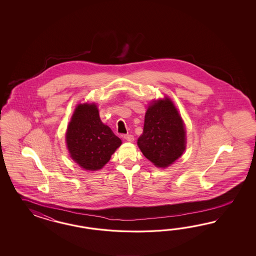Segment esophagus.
Listing matches in <instances>:
<instances>
[{
	"label": "esophagus",
	"instance_id": "34e87169",
	"mask_svg": "<svg viewBox=\"0 0 256 256\" xmlns=\"http://www.w3.org/2000/svg\"><path fill=\"white\" fill-rule=\"evenodd\" d=\"M124 140H126L128 142H133L134 140V136L132 134H124Z\"/></svg>",
	"mask_w": 256,
	"mask_h": 256
}]
</instances>
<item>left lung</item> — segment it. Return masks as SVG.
I'll list each match as a JSON object with an SVG mask.
<instances>
[{"label": "left lung", "mask_w": 256, "mask_h": 256, "mask_svg": "<svg viewBox=\"0 0 256 256\" xmlns=\"http://www.w3.org/2000/svg\"><path fill=\"white\" fill-rule=\"evenodd\" d=\"M186 132L178 110L170 100L149 106L144 132L138 146L144 156L158 167L165 168L176 162L185 150Z\"/></svg>", "instance_id": "left-lung-1"}]
</instances>
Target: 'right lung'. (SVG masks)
I'll return each instance as SVG.
<instances>
[{"label": "right lung", "instance_id": "right-lung-1", "mask_svg": "<svg viewBox=\"0 0 256 256\" xmlns=\"http://www.w3.org/2000/svg\"><path fill=\"white\" fill-rule=\"evenodd\" d=\"M72 158L84 169L100 170L122 144L108 126L101 122L94 104L78 105L66 132Z\"/></svg>", "mask_w": 256, "mask_h": 256}]
</instances>
